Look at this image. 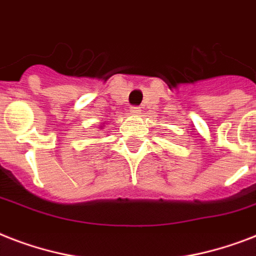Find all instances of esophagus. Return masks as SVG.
I'll list each match as a JSON object with an SVG mask.
<instances>
[{"instance_id": "obj_1", "label": "esophagus", "mask_w": 256, "mask_h": 256, "mask_svg": "<svg viewBox=\"0 0 256 256\" xmlns=\"http://www.w3.org/2000/svg\"><path fill=\"white\" fill-rule=\"evenodd\" d=\"M140 108H138V106H132V108H128V112H130V114H132V116H136V114H140Z\"/></svg>"}]
</instances>
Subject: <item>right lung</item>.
<instances>
[{
    "label": "right lung",
    "instance_id": "1",
    "mask_svg": "<svg viewBox=\"0 0 256 256\" xmlns=\"http://www.w3.org/2000/svg\"><path fill=\"white\" fill-rule=\"evenodd\" d=\"M100 128H104V126H100Z\"/></svg>",
    "mask_w": 256,
    "mask_h": 256
}]
</instances>
